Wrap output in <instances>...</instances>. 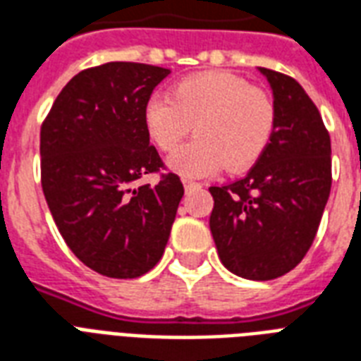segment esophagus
Instances as JSON below:
<instances>
[{"mask_svg":"<svg viewBox=\"0 0 361 361\" xmlns=\"http://www.w3.org/2000/svg\"><path fill=\"white\" fill-rule=\"evenodd\" d=\"M183 187H185V191H191V189H195V187H199V183L192 180H183Z\"/></svg>","mask_w":361,"mask_h":361,"instance_id":"esophagus-1","label":"esophagus"}]
</instances>
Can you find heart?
<instances>
[{"instance_id":"1","label":"heart","mask_w":361,"mask_h":361,"mask_svg":"<svg viewBox=\"0 0 361 361\" xmlns=\"http://www.w3.org/2000/svg\"><path fill=\"white\" fill-rule=\"evenodd\" d=\"M279 111L272 96L246 79L206 71L181 79L166 96H151L144 107L145 130L161 151H174L192 132L197 137L170 157L185 178L216 174L225 166L242 172L271 145Z\"/></svg>"}]
</instances>
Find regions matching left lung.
<instances>
[{
  "label": "left lung",
  "instance_id": "8db88e82",
  "mask_svg": "<svg viewBox=\"0 0 361 361\" xmlns=\"http://www.w3.org/2000/svg\"><path fill=\"white\" fill-rule=\"evenodd\" d=\"M279 111L271 145L244 178L210 187V231L219 259L247 280L295 269L318 233L331 191V140L293 77L259 68Z\"/></svg>",
  "mask_w": 361,
  "mask_h": 361
}]
</instances>
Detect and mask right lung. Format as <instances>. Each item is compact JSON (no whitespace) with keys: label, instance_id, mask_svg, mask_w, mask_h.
Segmentation results:
<instances>
[{"label":"right lung","instance_id":"add662e5","mask_svg":"<svg viewBox=\"0 0 361 361\" xmlns=\"http://www.w3.org/2000/svg\"><path fill=\"white\" fill-rule=\"evenodd\" d=\"M170 70L107 62L79 71L41 125V187L79 261L109 279L159 263L183 197L180 176L149 145L144 107ZM145 173L159 183L131 189Z\"/></svg>","mask_w":361,"mask_h":361}]
</instances>
